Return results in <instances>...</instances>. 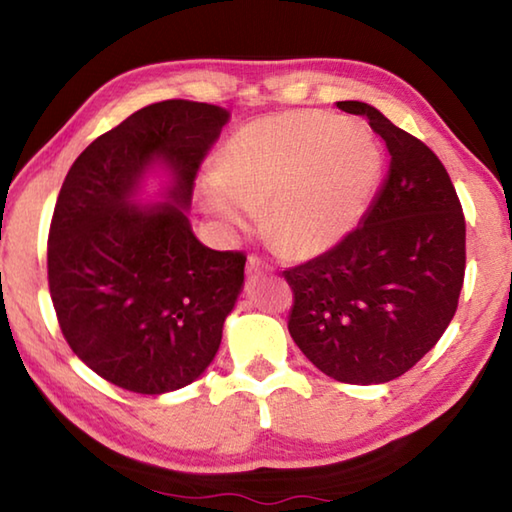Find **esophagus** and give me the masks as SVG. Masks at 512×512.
I'll use <instances>...</instances> for the list:
<instances>
[{"label":"esophagus","instance_id":"esophagus-1","mask_svg":"<svg viewBox=\"0 0 512 512\" xmlns=\"http://www.w3.org/2000/svg\"><path fill=\"white\" fill-rule=\"evenodd\" d=\"M264 273V264L259 262L257 257H248V262H246V275L248 277H259Z\"/></svg>","mask_w":512,"mask_h":512}]
</instances>
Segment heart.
Here are the masks:
<instances>
[{
  "label": "heart",
  "instance_id": "b5f03b06",
  "mask_svg": "<svg viewBox=\"0 0 512 512\" xmlns=\"http://www.w3.org/2000/svg\"><path fill=\"white\" fill-rule=\"evenodd\" d=\"M381 153L370 131L316 110L241 126L198 187V203L230 232L262 212L268 241L291 259L327 253L357 228L375 194Z\"/></svg>",
  "mask_w": 512,
  "mask_h": 512
}]
</instances>
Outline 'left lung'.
Segmentation results:
<instances>
[{"instance_id":"left-lung-1","label":"left lung","mask_w":512,"mask_h":512,"mask_svg":"<svg viewBox=\"0 0 512 512\" xmlns=\"http://www.w3.org/2000/svg\"><path fill=\"white\" fill-rule=\"evenodd\" d=\"M368 117L391 164L375 201L339 246L284 271L293 289L289 334L345 384H386L413 368L452 323L465 275V219L443 162L377 108Z\"/></svg>"}]
</instances>
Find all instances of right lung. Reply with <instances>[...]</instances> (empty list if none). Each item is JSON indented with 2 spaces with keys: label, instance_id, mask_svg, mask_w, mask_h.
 <instances>
[{
  "label": "right lung",
  "instance_id": "obj_1",
  "mask_svg": "<svg viewBox=\"0 0 512 512\" xmlns=\"http://www.w3.org/2000/svg\"><path fill=\"white\" fill-rule=\"evenodd\" d=\"M230 112L169 99L97 137L69 169L49 230V291L65 341L126 391L162 395L203 375L244 289L246 257L196 239L187 210ZM163 185L144 204L148 178Z\"/></svg>",
  "mask_w": 512,
  "mask_h": 512
}]
</instances>
